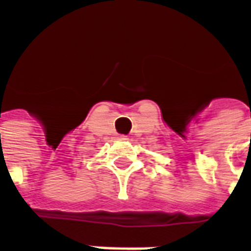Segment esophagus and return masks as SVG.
Masks as SVG:
<instances>
[{
  "mask_svg": "<svg viewBox=\"0 0 251 251\" xmlns=\"http://www.w3.org/2000/svg\"><path fill=\"white\" fill-rule=\"evenodd\" d=\"M120 140H127V137H126V136H120Z\"/></svg>",
  "mask_w": 251,
  "mask_h": 251,
  "instance_id": "esophagus-1",
  "label": "esophagus"
}]
</instances>
